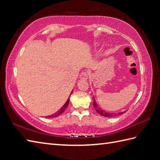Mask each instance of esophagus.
Returning <instances> with one entry per match:
<instances>
[{
    "label": "esophagus",
    "instance_id": "34e87169",
    "mask_svg": "<svg viewBox=\"0 0 160 160\" xmlns=\"http://www.w3.org/2000/svg\"><path fill=\"white\" fill-rule=\"evenodd\" d=\"M88 73H87V72H82L81 73H80V78L81 79H87L88 78Z\"/></svg>",
    "mask_w": 160,
    "mask_h": 160
}]
</instances>
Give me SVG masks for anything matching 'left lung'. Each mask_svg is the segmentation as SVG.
<instances>
[{"label": "left lung", "instance_id": "left-lung-1", "mask_svg": "<svg viewBox=\"0 0 160 160\" xmlns=\"http://www.w3.org/2000/svg\"><path fill=\"white\" fill-rule=\"evenodd\" d=\"M93 106H94V108H95L96 111H97V112L99 114H101L102 116H103V117H117V116H118V115H121V114L125 112H119V113H118V114H112V113H109V112H106V111H103V110H101V108H100L98 106L97 103H96L94 98H93Z\"/></svg>", "mask_w": 160, "mask_h": 160}]
</instances>
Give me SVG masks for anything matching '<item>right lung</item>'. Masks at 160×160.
I'll list each match as a JSON object with an SVG mask.
<instances>
[{"instance_id":"add662e5","label":"right lung","mask_w":160,"mask_h":160,"mask_svg":"<svg viewBox=\"0 0 160 160\" xmlns=\"http://www.w3.org/2000/svg\"><path fill=\"white\" fill-rule=\"evenodd\" d=\"M71 94H70V95H71ZM70 95H69V97H70ZM69 98H68V100H67V102H65V104L62 106V107L61 108L60 110H58L57 112H55L54 114H53L52 115H51V116H49L48 117H49V118H54V117H58L59 115H61L62 112H64V111L66 110L67 108H68V106L69 105Z\"/></svg>"}]
</instances>
